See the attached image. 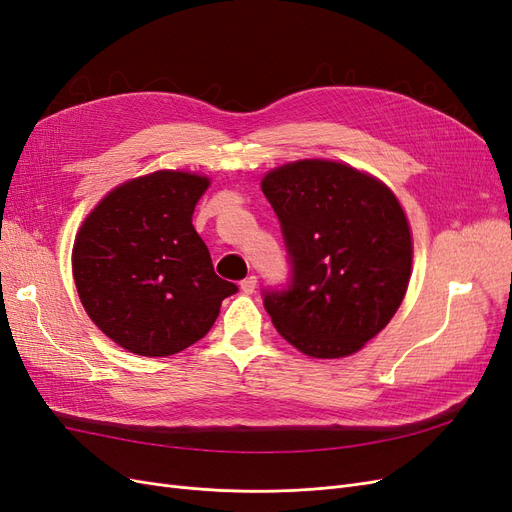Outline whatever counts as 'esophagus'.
<instances>
[{
	"label": "esophagus",
	"instance_id": "34e87169",
	"mask_svg": "<svg viewBox=\"0 0 512 512\" xmlns=\"http://www.w3.org/2000/svg\"><path fill=\"white\" fill-rule=\"evenodd\" d=\"M241 290L245 292V294H252L254 290H256V275H247L245 280H241Z\"/></svg>",
	"mask_w": 512,
	"mask_h": 512
}]
</instances>
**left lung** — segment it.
Listing matches in <instances>:
<instances>
[{
  "instance_id": "obj_1",
  "label": "left lung",
  "mask_w": 512,
  "mask_h": 512,
  "mask_svg": "<svg viewBox=\"0 0 512 512\" xmlns=\"http://www.w3.org/2000/svg\"><path fill=\"white\" fill-rule=\"evenodd\" d=\"M288 254L290 275L262 290V305L288 344L337 359L376 337L404 299L412 239L404 209L356 168L301 160L262 179Z\"/></svg>"
}]
</instances>
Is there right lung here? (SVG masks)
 Instances as JSON below:
<instances>
[{"label": "right lung", "instance_id": "add662e5", "mask_svg": "<svg viewBox=\"0 0 512 512\" xmlns=\"http://www.w3.org/2000/svg\"><path fill=\"white\" fill-rule=\"evenodd\" d=\"M205 177L160 170L119 185L81 226L72 273L98 329L141 356L203 339L237 284L215 275L192 215Z\"/></svg>", "mask_w": 512, "mask_h": 512}]
</instances>
